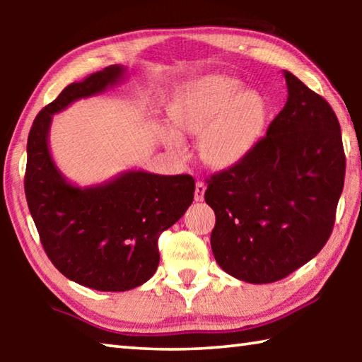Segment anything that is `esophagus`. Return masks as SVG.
<instances>
[{"mask_svg":"<svg viewBox=\"0 0 362 362\" xmlns=\"http://www.w3.org/2000/svg\"><path fill=\"white\" fill-rule=\"evenodd\" d=\"M206 193V183L204 182H196L194 187V201H203Z\"/></svg>","mask_w":362,"mask_h":362,"instance_id":"34e87169","label":"esophagus"}]
</instances>
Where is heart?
Segmentation results:
<instances>
[{
  "mask_svg": "<svg viewBox=\"0 0 362 362\" xmlns=\"http://www.w3.org/2000/svg\"><path fill=\"white\" fill-rule=\"evenodd\" d=\"M173 131H161V142L173 156L183 158L178 136H199L198 153L207 168L223 170L246 158L263 132L267 105L254 90L225 75H204L183 86L168 105Z\"/></svg>",
  "mask_w": 362,
  "mask_h": 362,
  "instance_id": "heart-1",
  "label": "heart"
}]
</instances>
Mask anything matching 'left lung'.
Listing matches in <instances>:
<instances>
[{
	"label": "left lung",
	"mask_w": 362,
	"mask_h": 362,
	"mask_svg": "<svg viewBox=\"0 0 362 362\" xmlns=\"http://www.w3.org/2000/svg\"><path fill=\"white\" fill-rule=\"evenodd\" d=\"M287 102L249 155L211 177V235L218 267L252 284L274 283L310 262L332 233L345 180L339 119L284 70Z\"/></svg>",
	"instance_id": "1"
}]
</instances>
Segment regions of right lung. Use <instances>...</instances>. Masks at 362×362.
<instances>
[{
  "label": "right lung",
  "mask_w": 362,
  "mask_h": 362,
  "mask_svg": "<svg viewBox=\"0 0 362 362\" xmlns=\"http://www.w3.org/2000/svg\"><path fill=\"white\" fill-rule=\"evenodd\" d=\"M126 76V66L110 65L66 86L36 116L27 142L25 196L42 247L64 276L105 292L131 291L155 274L158 238L185 214L194 194L187 174L129 169L79 187L60 173L49 148L52 116Z\"/></svg>",
  "instance_id": "add662e5"
}]
</instances>
